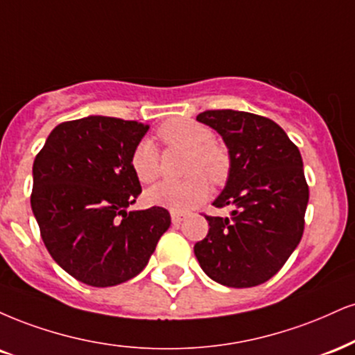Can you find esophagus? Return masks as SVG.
Listing matches in <instances>:
<instances>
[{"instance_id": "obj_1", "label": "esophagus", "mask_w": 355, "mask_h": 355, "mask_svg": "<svg viewBox=\"0 0 355 355\" xmlns=\"http://www.w3.org/2000/svg\"><path fill=\"white\" fill-rule=\"evenodd\" d=\"M170 216H172V223L173 225L182 223V221L185 220V215H183V213H178V211H172V213H170Z\"/></svg>"}]
</instances>
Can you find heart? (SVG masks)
I'll return each instance as SVG.
<instances>
[{"label":"heart","mask_w":355,"mask_h":355,"mask_svg":"<svg viewBox=\"0 0 355 355\" xmlns=\"http://www.w3.org/2000/svg\"><path fill=\"white\" fill-rule=\"evenodd\" d=\"M166 147L187 152L183 180H165L157 183L145 193V200L155 207L173 211H185L196 207L210 195V182L221 185L230 175L228 152L215 144L210 127L187 119H175L162 123L157 132ZM132 172L142 183H152L160 175V153L150 139H142L130 155ZM211 180L208 181L207 178Z\"/></svg>","instance_id":"heart-1"}]
</instances>
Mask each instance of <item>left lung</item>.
I'll use <instances>...</instances> for the list:
<instances>
[{
	"mask_svg": "<svg viewBox=\"0 0 355 355\" xmlns=\"http://www.w3.org/2000/svg\"><path fill=\"white\" fill-rule=\"evenodd\" d=\"M196 121L210 125L230 153V175L216 208L230 216H205L207 238L195 245L202 270L228 288H253L276 275L300 245L309 187L300 148L286 132L241 110H205Z\"/></svg>",
	"mask_w": 355,
	"mask_h": 355,
	"instance_id": "left-lung-1",
	"label": "left lung"
}]
</instances>
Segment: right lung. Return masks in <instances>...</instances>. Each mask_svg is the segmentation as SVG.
I'll return each instance as SVG.
<instances>
[{
	"mask_svg": "<svg viewBox=\"0 0 355 355\" xmlns=\"http://www.w3.org/2000/svg\"><path fill=\"white\" fill-rule=\"evenodd\" d=\"M147 130L89 115L59 123L34 159L31 208L41 238L80 283L107 288L132 279L168 230L165 208L127 211L142 191L130 155Z\"/></svg>",
	"mask_w": 355,
	"mask_h": 355,
	"instance_id": "obj_1",
	"label": "right lung"
}]
</instances>
